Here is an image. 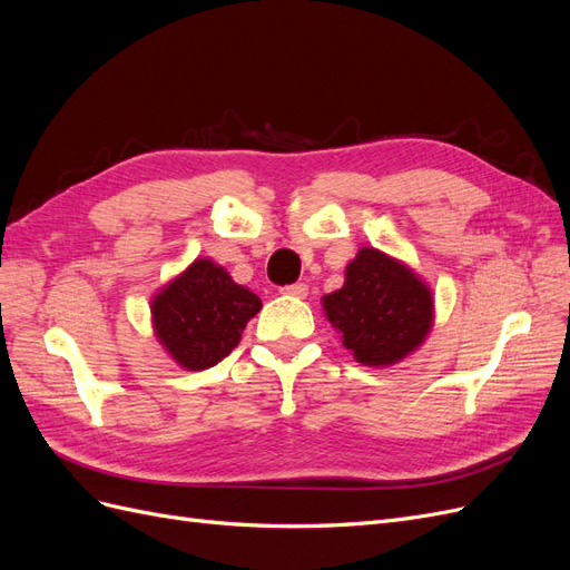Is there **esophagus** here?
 I'll return each instance as SVG.
<instances>
[{
  "label": "esophagus",
  "mask_w": 570,
  "mask_h": 570,
  "mask_svg": "<svg viewBox=\"0 0 570 570\" xmlns=\"http://www.w3.org/2000/svg\"><path fill=\"white\" fill-rule=\"evenodd\" d=\"M283 295H289V297H297V299H304L308 295V287L304 283H292V285H285L281 287Z\"/></svg>",
  "instance_id": "obj_1"
}]
</instances>
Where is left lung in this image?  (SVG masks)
<instances>
[{
  "label": "left lung",
  "instance_id": "1",
  "mask_svg": "<svg viewBox=\"0 0 570 570\" xmlns=\"http://www.w3.org/2000/svg\"><path fill=\"white\" fill-rule=\"evenodd\" d=\"M325 316L358 364H396L425 340L433 297L416 273L373 247L358 249L344 285L323 297Z\"/></svg>",
  "mask_w": 570,
  "mask_h": 570
}]
</instances>
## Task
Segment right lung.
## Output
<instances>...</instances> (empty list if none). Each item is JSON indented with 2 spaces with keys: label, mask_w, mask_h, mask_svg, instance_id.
<instances>
[{
  "label": "right lung",
  "mask_w": 570,
  "mask_h": 570,
  "mask_svg": "<svg viewBox=\"0 0 570 570\" xmlns=\"http://www.w3.org/2000/svg\"><path fill=\"white\" fill-rule=\"evenodd\" d=\"M262 299L233 283L226 268L197 258L151 302L154 331L166 352L187 371H204L226 358L243 337Z\"/></svg>",
  "instance_id": "obj_1"
}]
</instances>
